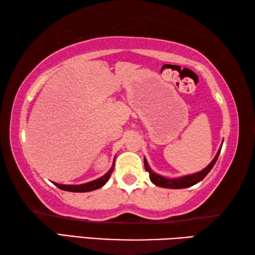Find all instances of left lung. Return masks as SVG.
Instances as JSON below:
<instances>
[{
	"label": "left lung",
	"mask_w": 255,
	"mask_h": 255,
	"mask_svg": "<svg viewBox=\"0 0 255 255\" xmlns=\"http://www.w3.org/2000/svg\"><path fill=\"white\" fill-rule=\"evenodd\" d=\"M221 149L222 147L219 148V150L216 154V156L214 157L213 161L210 162V164L207 167H205L204 170H201L199 172H197V173H193V174H189V175H184V176H180V178H176V179H167L165 176H162L159 174H156L155 172L152 171L150 169L147 161H146V158H144V165H145V170L148 172L149 173V179L152 182L157 185V187H161V188H167V189H183V188H189V187H192V185L197 184L198 182H200V181L205 178V176L209 173L210 170L213 169V166L215 165L216 161H217V158L219 156V153H221Z\"/></svg>",
	"instance_id": "8db88e82"
}]
</instances>
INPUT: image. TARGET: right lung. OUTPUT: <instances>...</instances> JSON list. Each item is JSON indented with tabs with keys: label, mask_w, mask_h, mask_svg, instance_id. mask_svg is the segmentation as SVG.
I'll list each match as a JSON object with an SVG mask.
<instances>
[{
	"label": "right lung",
	"mask_w": 255,
	"mask_h": 255,
	"mask_svg": "<svg viewBox=\"0 0 255 255\" xmlns=\"http://www.w3.org/2000/svg\"><path fill=\"white\" fill-rule=\"evenodd\" d=\"M114 167H115V162L112 164L111 169L107 172V173L101 176V178H99L97 180H93L91 182H88V183H83V184H59V183H56L53 182L56 187L64 190V191H71V192H89V191H93V190H97L99 188H101L105 185L108 180L110 179L112 171H114Z\"/></svg>",
	"instance_id": "right-lung-1"
}]
</instances>
